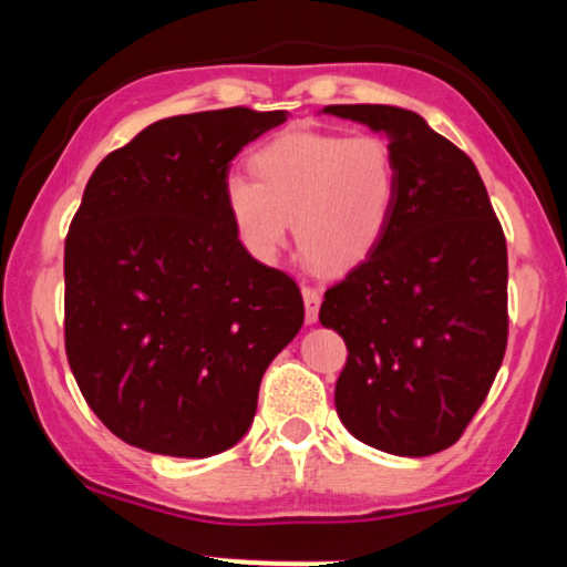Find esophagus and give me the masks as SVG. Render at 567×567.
Instances as JSON below:
<instances>
[{
  "instance_id": "esophagus-1",
  "label": "esophagus",
  "mask_w": 567,
  "mask_h": 567,
  "mask_svg": "<svg viewBox=\"0 0 567 567\" xmlns=\"http://www.w3.org/2000/svg\"><path fill=\"white\" fill-rule=\"evenodd\" d=\"M303 292V303H306V322H317V317H320V303H322V290L311 288V285H303L301 288Z\"/></svg>"
}]
</instances>
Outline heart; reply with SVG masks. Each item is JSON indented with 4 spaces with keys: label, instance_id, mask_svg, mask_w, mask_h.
<instances>
[{
    "label": "heart",
    "instance_id": "1",
    "mask_svg": "<svg viewBox=\"0 0 567 567\" xmlns=\"http://www.w3.org/2000/svg\"><path fill=\"white\" fill-rule=\"evenodd\" d=\"M251 181L229 175L226 210L250 256L271 264L288 224L306 261L349 269L386 234L400 197V165L375 133H285L250 157Z\"/></svg>",
    "mask_w": 567,
    "mask_h": 567
}]
</instances>
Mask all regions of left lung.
Wrapping results in <instances>:
<instances>
[{"instance_id":"left-lung-1","label":"left lung","mask_w":567,"mask_h":567,"mask_svg":"<svg viewBox=\"0 0 567 567\" xmlns=\"http://www.w3.org/2000/svg\"><path fill=\"white\" fill-rule=\"evenodd\" d=\"M324 112L381 133L400 165L386 234L324 290L320 322L349 349L336 410L370 447L440 453L470 426L504 360V229L474 162L419 114L379 103Z\"/></svg>"}]
</instances>
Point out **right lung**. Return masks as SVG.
Wrapping results in <instances>:
<instances>
[{"instance_id": "obj_1", "label": "right lung", "mask_w": 567, "mask_h": 567, "mask_svg": "<svg viewBox=\"0 0 567 567\" xmlns=\"http://www.w3.org/2000/svg\"><path fill=\"white\" fill-rule=\"evenodd\" d=\"M285 120L245 106L159 120L84 186L63 338L82 396L130 445L181 458L237 445L301 330L296 279L245 250L224 197L229 162Z\"/></svg>"}]
</instances>
